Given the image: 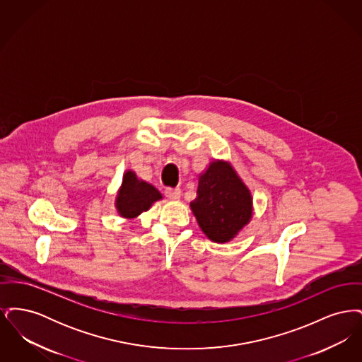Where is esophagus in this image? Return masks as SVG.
<instances>
[{
  "instance_id": "esophagus-1",
  "label": "esophagus",
  "mask_w": 362,
  "mask_h": 362,
  "mask_svg": "<svg viewBox=\"0 0 362 362\" xmlns=\"http://www.w3.org/2000/svg\"><path fill=\"white\" fill-rule=\"evenodd\" d=\"M180 189H173V187H168V189H165V195L170 198V199H173V201H177L179 198H180Z\"/></svg>"
}]
</instances>
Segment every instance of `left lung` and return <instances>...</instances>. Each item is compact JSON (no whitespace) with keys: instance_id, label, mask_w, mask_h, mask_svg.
<instances>
[{"instance_id":"left-lung-1","label":"left lung","mask_w":362,"mask_h":362,"mask_svg":"<svg viewBox=\"0 0 362 362\" xmlns=\"http://www.w3.org/2000/svg\"><path fill=\"white\" fill-rule=\"evenodd\" d=\"M197 223L214 243L235 239L252 218V195L232 164L213 160L199 175L197 198L189 202Z\"/></svg>"}]
</instances>
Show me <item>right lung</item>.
<instances>
[{
  "label": "right lung",
  "instance_id": "add662e5",
  "mask_svg": "<svg viewBox=\"0 0 362 362\" xmlns=\"http://www.w3.org/2000/svg\"><path fill=\"white\" fill-rule=\"evenodd\" d=\"M160 199H163V195L155 186L139 179L134 171L127 170L123 173L121 187L117 192L115 207L121 217L133 220Z\"/></svg>",
  "mask_w": 362,
  "mask_h": 362
}]
</instances>
